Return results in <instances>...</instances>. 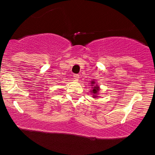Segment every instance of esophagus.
Wrapping results in <instances>:
<instances>
[{
    "instance_id": "esophagus-1",
    "label": "esophagus",
    "mask_w": 155,
    "mask_h": 155,
    "mask_svg": "<svg viewBox=\"0 0 155 155\" xmlns=\"http://www.w3.org/2000/svg\"><path fill=\"white\" fill-rule=\"evenodd\" d=\"M74 79H75L76 81H79V74H74Z\"/></svg>"
}]
</instances>
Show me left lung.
Listing matches in <instances>:
<instances>
[{
	"label": "left lung",
	"mask_w": 155,
	"mask_h": 155,
	"mask_svg": "<svg viewBox=\"0 0 155 155\" xmlns=\"http://www.w3.org/2000/svg\"><path fill=\"white\" fill-rule=\"evenodd\" d=\"M92 86V90L90 92H92V95H93L94 98H96L97 96V94H98L99 90H100V87L97 84H95V81H91V85Z\"/></svg>",
	"instance_id": "1"
}]
</instances>
